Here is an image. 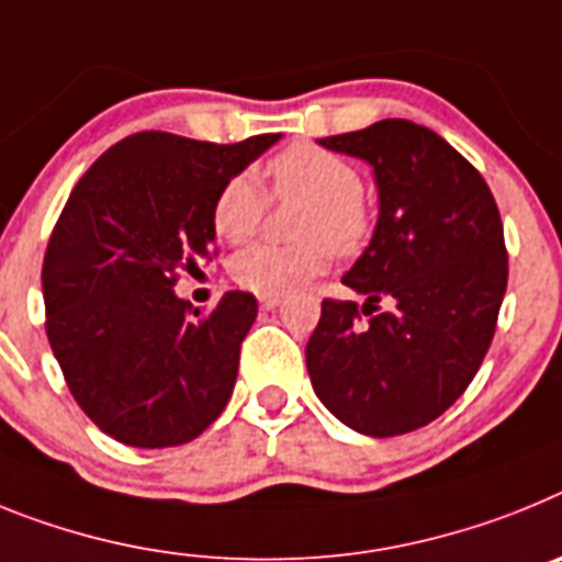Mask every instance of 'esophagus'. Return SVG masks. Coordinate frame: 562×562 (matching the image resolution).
I'll list each match as a JSON object with an SVG mask.
<instances>
[{"instance_id": "obj_1", "label": "esophagus", "mask_w": 562, "mask_h": 562, "mask_svg": "<svg viewBox=\"0 0 562 562\" xmlns=\"http://www.w3.org/2000/svg\"><path fill=\"white\" fill-rule=\"evenodd\" d=\"M277 305H280V296H260V308L274 311Z\"/></svg>"}]
</instances>
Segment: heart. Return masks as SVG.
Here are the masks:
<instances>
[{
    "instance_id": "obj_1",
    "label": "heart",
    "mask_w": 562,
    "mask_h": 562,
    "mask_svg": "<svg viewBox=\"0 0 562 562\" xmlns=\"http://www.w3.org/2000/svg\"><path fill=\"white\" fill-rule=\"evenodd\" d=\"M277 198L305 200L294 246L254 243L232 257L234 282L257 296H285L330 266V257L362 251L370 237V209L362 175L350 160L314 144H294L268 160ZM268 209V194L251 172H237L212 203V226L228 243L248 240Z\"/></svg>"
}]
</instances>
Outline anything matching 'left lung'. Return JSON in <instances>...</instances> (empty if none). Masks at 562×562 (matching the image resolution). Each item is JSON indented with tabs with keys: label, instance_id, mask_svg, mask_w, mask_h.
Segmentation results:
<instances>
[{
	"label": "left lung",
	"instance_id": "8db88e82",
	"mask_svg": "<svg viewBox=\"0 0 562 562\" xmlns=\"http://www.w3.org/2000/svg\"><path fill=\"white\" fill-rule=\"evenodd\" d=\"M319 144L373 166L379 221L341 277L371 319L356 302H322L311 384L356 432L404 436L452 407L484 362L509 277L504 223L481 172L427 126L384 119Z\"/></svg>",
	"mask_w": 562,
	"mask_h": 562
}]
</instances>
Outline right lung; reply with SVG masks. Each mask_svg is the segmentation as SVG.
<instances>
[{
    "label": "right lung",
    "instance_id": "obj_1",
    "mask_svg": "<svg viewBox=\"0 0 562 562\" xmlns=\"http://www.w3.org/2000/svg\"><path fill=\"white\" fill-rule=\"evenodd\" d=\"M277 140L130 135L67 198L42 266L45 328L72 398L115 441L178 447L232 398L257 300L228 291L200 314L175 282L212 254L223 183Z\"/></svg>",
    "mask_w": 562,
    "mask_h": 562
}]
</instances>
